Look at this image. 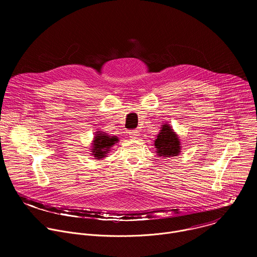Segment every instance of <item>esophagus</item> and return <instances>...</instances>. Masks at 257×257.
I'll use <instances>...</instances> for the list:
<instances>
[{
	"label": "esophagus",
	"instance_id": "esophagus-1",
	"mask_svg": "<svg viewBox=\"0 0 257 257\" xmlns=\"http://www.w3.org/2000/svg\"><path fill=\"white\" fill-rule=\"evenodd\" d=\"M129 135H130V137H132V138H137V137L140 135V133H139L138 130H132V131L129 132Z\"/></svg>",
	"mask_w": 257,
	"mask_h": 257
}]
</instances>
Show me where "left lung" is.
<instances>
[{
	"mask_svg": "<svg viewBox=\"0 0 257 257\" xmlns=\"http://www.w3.org/2000/svg\"><path fill=\"white\" fill-rule=\"evenodd\" d=\"M155 149L158 156L163 158L177 157L181 153V142L178 134L170 126V124H164L161 127L160 133L155 139Z\"/></svg>",
	"mask_w": 257,
	"mask_h": 257,
	"instance_id": "1",
	"label": "left lung"
}]
</instances>
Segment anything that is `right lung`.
<instances>
[{"label":"right lung","instance_id":"add662e5","mask_svg":"<svg viewBox=\"0 0 257 257\" xmlns=\"http://www.w3.org/2000/svg\"><path fill=\"white\" fill-rule=\"evenodd\" d=\"M119 141L117 136H111L102 131H96L91 143L90 155L95 160H102L109 153L113 145Z\"/></svg>","mask_w":257,"mask_h":257}]
</instances>
